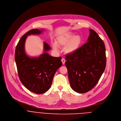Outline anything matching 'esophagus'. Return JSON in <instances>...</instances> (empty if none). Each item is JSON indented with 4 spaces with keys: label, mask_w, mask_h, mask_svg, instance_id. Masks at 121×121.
<instances>
[{
    "label": "esophagus",
    "mask_w": 121,
    "mask_h": 121,
    "mask_svg": "<svg viewBox=\"0 0 121 121\" xmlns=\"http://www.w3.org/2000/svg\"><path fill=\"white\" fill-rule=\"evenodd\" d=\"M61 61H62V64L64 65V64L65 63V59L64 58H62V60H61Z\"/></svg>",
    "instance_id": "34e87169"
}]
</instances>
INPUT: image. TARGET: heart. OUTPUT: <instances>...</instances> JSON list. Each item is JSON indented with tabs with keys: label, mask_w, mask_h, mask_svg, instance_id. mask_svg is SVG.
Here are the masks:
<instances>
[{
	"label": "heart",
	"mask_w": 121,
	"mask_h": 121,
	"mask_svg": "<svg viewBox=\"0 0 121 121\" xmlns=\"http://www.w3.org/2000/svg\"><path fill=\"white\" fill-rule=\"evenodd\" d=\"M72 33H69L59 37L57 40V45L59 46H65V51L67 53H72L76 51L81 42V38L79 35H75ZM54 50L57 49L56 44H52Z\"/></svg>",
	"instance_id": "b5f03b06"
}]
</instances>
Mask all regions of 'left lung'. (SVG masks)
I'll list each match as a JSON object with an SVG mask.
<instances>
[{"label":"left lung","mask_w":121,"mask_h":121,"mask_svg":"<svg viewBox=\"0 0 121 121\" xmlns=\"http://www.w3.org/2000/svg\"><path fill=\"white\" fill-rule=\"evenodd\" d=\"M89 31L87 42L65 56V65L71 88L78 93L92 90L106 66L104 44L95 31L91 29Z\"/></svg>","instance_id":"left-lung-1"}]
</instances>
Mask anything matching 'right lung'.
I'll return each mask as SVG.
<instances>
[{
  "instance_id": "right-lung-1",
  "label": "right lung",
  "mask_w": 121,
  "mask_h": 121,
  "mask_svg": "<svg viewBox=\"0 0 121 121\" xmlns=\"http://www.w3.org/2000/svg\"><path fill=\"white\" fill-rule=\"evenodd\" d=\"M42 31L33 29L25 34L17 45L15 55L20 81L28 90L36 94L49 90L56 70L62 65L61 57H53L46 52L51 48L46 42L44 43L45 52L38 57L30 58L26 54L25 43L27 36L40 34Z\"/></svg>"
}]
</instances>
